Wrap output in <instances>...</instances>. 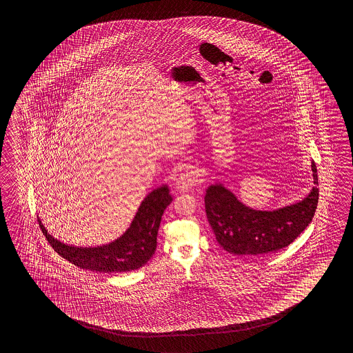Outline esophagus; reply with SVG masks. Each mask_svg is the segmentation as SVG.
Wrapping results in <instances>:
<instances>
[{"mask_svg": "<svg viewBox=\"0 0 353 353\" xmlns=\"http://www.w3.org/2000/svg\"><path fill=\"white\" fill-rule=\"evenodd\" d=\"M201 174L196 169H187L185 172L180 174L179 178L175 183V188L179 192H187L190 188L201 181Z\"/></svg>", "mask_w": 353, "mask_h": 353, "instance_id": "34e87169", "label": "esophagus"}]
</instances>
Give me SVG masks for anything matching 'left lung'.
<instances>
[{
    "instance_id": "1",
    "label": "left lung",
    "mask_w": 353,
    "mask_h": 353,
    "mask_svg": "<svg viewBox=\"0 0 353 353\" xmlns=\"http://www.w3.org/2000/svg\"><path fill=\"white\" fill-rule=\"evenodd\" d=\"M312 172L315 185L318 174L314 161ZM319 189L301 202L276 210H255L246 207L222 184L207 189L205 213L218 243L234 255H263L289 246L314 217Z\"/></svg>"
}]
</instances>
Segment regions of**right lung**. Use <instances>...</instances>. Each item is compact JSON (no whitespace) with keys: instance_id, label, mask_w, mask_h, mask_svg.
<instances>
[{"instance_id":"obj_1","label":"right lung","mask_w":353,"mask_h":353,"mask_svg":"<svg viewBox=\"0 0 353 353\" xmlns=\"http://www.w3.org/2000/svg\"><path fill=\"white\" fill-rule=\"evenodd\" d=\"M172 201L166 185L152 190L143 199L128 231L98 248L68 246L49 234L40 219L39 225L54 251L78 268L97 272H128L140 269L155 254L161 216Z\"/></svg>"}]
</instances>
